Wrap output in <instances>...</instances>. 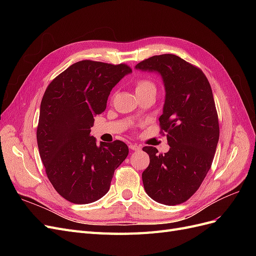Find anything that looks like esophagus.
Instances as JSON below:
<instances>
[{
    "mask_svg": "<svg viewBox=\"0 0 256 256\" xmlns=\"http://www.w3.org/2000/svg\"><path fill=\"white\" fill-rule=\"evenodd\" d=\"M129 148L132 150H141V146H138L136 144H130L129 145Z\"/></svg>",
    "mask_w": 256,
    "mask_h": 256,
    "instance_id": "obj_1",
    "label": "esophagus"
}]
</instances>
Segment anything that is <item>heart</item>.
I'll list each match as a JSON object with an SVG mask.
<instances>
[{
	"label": "heart",
	"instance_id": "1",
	"mask_svg": "<svg viewBox=\"0 0 256 256\" xmlns=\"http://www.w3.org/2000/svg\"><path fill=\"white\" fill-rule=\"evenodd\" d=\"M154 88V83L150 80H146V79H142V80H138L136 84V92H140L143 90L145 88Z\"/></svg>",
	"mask_w": 256,
	"mask_h": 256
}]
</instances>
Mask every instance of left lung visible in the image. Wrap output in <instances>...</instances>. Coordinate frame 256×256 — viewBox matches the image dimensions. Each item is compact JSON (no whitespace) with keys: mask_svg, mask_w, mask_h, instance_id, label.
Here are the masks:
<instances>
[{"mask_svg":"<svg viewBox=\"0 0 256 256\" xmlns=\"http://www.w3.org/2000/svg\"><path fill=\"white\" fill-rule=\"evenodd\" d=\"M136 68L162 76L166 102L159 118L160 132L170 145L164 154H158L156 147H143L150 154V166L142 174L144 189L160 204H182L203 182L219 141L210 84L200 68L174 54L152 56Z\"/></svg>","mask_w":256,"mask_h":256,"instance_id":"obj_1","label":"left lung"}]
</instances>
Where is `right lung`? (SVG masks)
<instances>
[{"label":"right lung","mask_w":256,"mask_h":256,"mask_svg":"<svg viewBox=\"0 0 256 256\" xmlns=\"http://www.w3.org/2000/svg\"><path fill=\"white\" fill-rule=\"evenodd\" d=\"M131 72L126 64L80 60L53 79L44 92L38 150L50 182L69 202L88 204L102 198L114 171L128 156L124 142L98 146L90 134L112 88Z\"/></svg>","instance_id":"1"}]
</instances>
